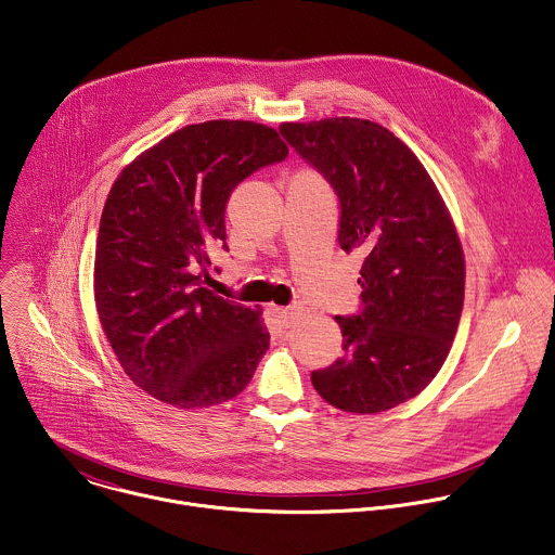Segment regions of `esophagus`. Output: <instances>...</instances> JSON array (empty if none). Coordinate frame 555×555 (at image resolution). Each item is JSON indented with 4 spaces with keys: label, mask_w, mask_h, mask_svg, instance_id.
<instances>
[{
    "label": "esophagus",
    "mask_w": 555,
    "mask_h": 555,
    "mask_svg": "<svg viewBox=\"0 0 555 555\" xmlns=\"http://www.w3.org/2000/svg\"><path fill=\"white\" fill-rule=\"evenodd\" d=\"M274 313L283 326H292L300 318V307H276Z\"/></svg>",
    "instance_id": "1"
}]
</instances>
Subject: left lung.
<instances>
[{
    "instance_id": "1",
    "label": "left lung",
    "mask_w": 555,
    "mask_h": 555,
    "mask_svg": "<svg viewBox=\"0 0 555 555\" xmlns=\"http://www.w3.org/2000/svg\"><path fill=\"white\" fill-rule=\"evenodd\" d=\"M279 131L339 196V246L363 255L361 311L337 315L344 354L311 374L335 409L372 415L422 393L446 363L465 300V255L417 155L387 127L335 116Z\"/></svg>"
}]
</instances>
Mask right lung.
<instances>
[{
	"label": "right lung",
	"mask_w": 555,
	"mask_h": 555,
	"mask_svg": "<svg viewBox=\"0 0 555 555\" xmlns=\"http://www.w3.org/2000/svg\"><path fill=\"white\" fill-rule=\"evenodd\" d=\"M276 129L253 120L188 125L114 181L96 235L94 302L125 374L183 411L235 398L270 346L259 309L201 287L224 209L255 170L283 162Z\"/></svg>",
	"instance_id": "right-lung-1"
}]
</instances>
